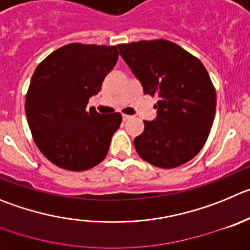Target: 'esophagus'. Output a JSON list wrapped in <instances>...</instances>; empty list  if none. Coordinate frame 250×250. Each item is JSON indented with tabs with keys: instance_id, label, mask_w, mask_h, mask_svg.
I'll use <instances>...</instances> for the list:
<instances>
[{
	"instance_id": "1",
	"label": "esophagus",
	"mask_w": 250,
	"mask_h": 250,
	"mask_svg": "<svg viewBox=\"0 0 250 250\" xmlns=\"http://www.w3.org/2000/svg\"><path fill=\"white\" fill-rule=\"evenodd\" d=\"M122 118H123V121H128V120H130V118H132V116H129V114H123Z\"/></svg>"
}]
</instances>
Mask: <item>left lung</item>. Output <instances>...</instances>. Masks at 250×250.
<instances>
[{"label":"left lung","instance_id":"8db88e82","mask_svg":"<svg viewBox=\"0 0 250 250\" xmlns=\"http://www.w3.org/2000/svg\"><path fill=\"white\" fill-rule=\"evenodd\" d=\"M118 50L144 95L158 96L157 118L144 121L134 138L137 153L154 167L171 169L197 155L216 113V91L197 58L172 42L118 44Z\"/></svg>","mask_w":250,"mask_h":250}]
</instances>
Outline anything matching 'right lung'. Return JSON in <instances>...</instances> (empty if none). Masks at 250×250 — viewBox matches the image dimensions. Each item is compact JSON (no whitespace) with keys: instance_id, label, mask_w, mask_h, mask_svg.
<instances>
[{"instance_id":"right-lung-1","label":"right lung","mask_w":250,"mask_h":250,"mask_svg":"<svg viewBox=\"0 0 250 250\" xmlns=\"http://www.w3.org/2000/svg\"><path fill=\"white\" fill-rule=\"evenodd\" d=\"M117 59V46L72 43L37 66L25 97V114L37 146L57 167L83 171L106 158L122 116H104L86 106L101 91Z\"/></svg>"}]
</instances>
